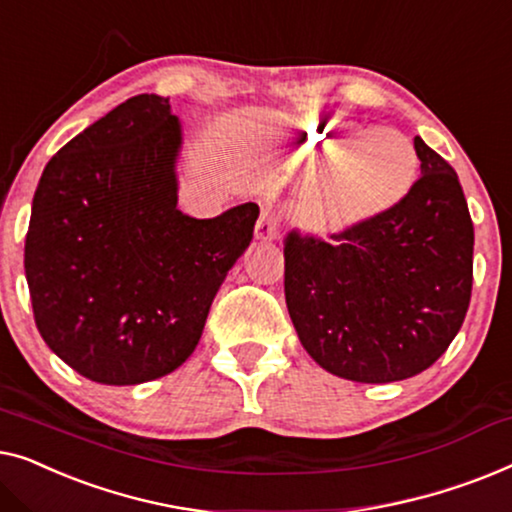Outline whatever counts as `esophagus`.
<instances>
[{"instance_id":"1","label":"esophagus","mask_w":512,"mask_h":512,"mask_svg":"<svg viewBox=\"0 0 512 512\" xmlns=\"http://www.w3.org/2000/svg\"><path fill=\"white\" fill-rule=\"evenodd\" d=\"M278 234V218L273 215L271 208H262V215H259L257 227H255V236L259 241H271L276 239Z\"/></svg>"}]
</instances>
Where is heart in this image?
<instances>
[{"mask_svg":"<svg viewBox=\"0 0 512 512\" xmlns=\"http://www.w3.org/2000/svg\"><path fill=\"white\" fill-rule=\"evenodd\" d=\"M297 143L308 164H320L301 208L306 225L318 232L364 225L397 206L415 185V148L394 129L336 132L306 122Z\"/></svg>","mask_w":512,"mask_h":512,"instance_id":"obj_1","label":"heart"}]
</instances>
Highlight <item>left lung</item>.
I'll return each mask as SVG.
<instances>
[{"mask_svg":"<svg viewBox=\"0 0 512 512\" xmlns=\"http://www.w3.org/2000/svg\"><path fill=\"white\" fill-rule=\"evenodd\" d=\"M420 178L397 206L322 236L287 232L285 301L322 369L394 383L429 369L462 329L473 222L455 169L415 136Z\"/></svg>","mask_w":512,"mask_h":512,"instance_id":"1","label":"left lung"}]
</instances>
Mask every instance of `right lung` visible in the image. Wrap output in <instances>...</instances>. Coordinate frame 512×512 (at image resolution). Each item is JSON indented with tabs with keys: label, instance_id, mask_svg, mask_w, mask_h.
<instances>
[{
	"label": "right lung",
	"instance_id": "add662e5",
	"mask_svg": "<svg viewBox=\"0 0 512 512\" xmlns=\"http://www.w3.org/2000/svg\"><path fill=\"white\" fill-rule=\"evenodd\" d=\"M169 109L160 95L115 106L50 157L34 192L25 239L34 322L62 362L102 385L178 369L253 241L257 204L213 220L176 208L181 125Z\"/></svg>",
	"mask_w": 512,
	"mask_h": 512
}]
</instances>
